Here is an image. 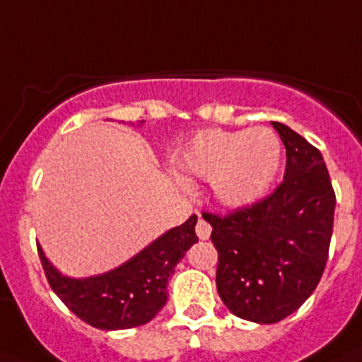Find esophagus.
Listing matches in <instances>:
<instances>
[{
	"instance_id": "esophagus-1",
	"label": "esophagus",
	"mask_w": 362,
	"mask_h": 362,
	"mask_svg": "<svg viewBox=\"0 0 362 362\" xmlns=\"http://www.w3.org/2000/svg\"><path fill=\"white\" fill-rule=\"evenodd\" d=\"M195 230H197V235H199V239H202V241H204V239H208L209 233H211V226H209L208 221H204L202 217L199 218V223H197Z\"/></svg>"
}]
</instances>
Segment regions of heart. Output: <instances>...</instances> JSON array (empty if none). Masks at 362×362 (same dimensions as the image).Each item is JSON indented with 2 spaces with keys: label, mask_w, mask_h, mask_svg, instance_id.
Wrapping results in <instances>:
<instances>
[{
  "label": "heart",
  "mask_w": 362,
  "mask_h": 362,
  "mask_svg": "<svg viewBox=\"0 0 362 362\" xmlns=\"http://www.w3.org/2000/svg\"><path fill=\"white\" fill-rule=\"evenodd\" d=\"M184 175L204 178L226 208H247L267 195L281 167V141L267 127L197 132L176 156Z\"/></svg>",
  "instance_id": "obj_1"
}]
</instances>
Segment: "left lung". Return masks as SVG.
I'll return each mask as SVG.
<instances>
[{
  "instance_id": "left-lung-1",
  "label": "left lung",
  "mask_w": 362,
  "mask_h": 362,
  "mask_svg": "<svg viewBox=\"0 0 362 362\" xmlns=\"http://www.w3.org/2000/svg\"><path fill=\"white\" fill-rule=\"evenodd\" d=\"M287 151L284 182L226 217L204 214L218 252L217 291L239 318L276 324L317 289L327 261L335 193L320 151L272 121Z\"/></svg>"
}]
</instances>
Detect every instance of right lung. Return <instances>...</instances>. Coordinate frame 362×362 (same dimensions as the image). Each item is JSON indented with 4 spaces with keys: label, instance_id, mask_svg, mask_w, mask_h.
Instances as JSON below:
<instances>
[{
    "label": "right lung",
    "instance_id": "add662e5",
    "mask_svg": "<svg viewBox=\"0 0 362 362\" xmlns=\"http://www.w3.org/2000/svg\"><path fill=\"white\" fill-rule=\"evenodd\" d=\"M195 224L197 215H191L119 267L88 278L62 274L40 245L38 256L51 289L81 320L97 329H129L151 322L165 305L167 284L176 263L199 241Z\"/></svg>",
    "mask_w": 362,
    "mask_h": 362
}]
</instances>
